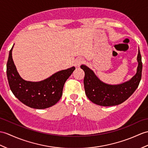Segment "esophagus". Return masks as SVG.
<instances>
[{"label": "esophagus", "mask_w": 148, "mask_h": 148, "mask_svg": "<svg viewBox=\"0 0 148 148\" xmlns=\"http://www.w3.org/2000/svg\"><path fill=\"white\" fill-rule=\"evenodd\" d=\"M84 62V60L82 58H77L75 60V66L76 67H79L80 65Z\"/></svg>", "instance_id": "1"}]
</instances>
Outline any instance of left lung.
Instances as JSON below:
<instances>
[{"label": "left lung", "instance_id": "left-lung-1", "mask_svg": "<svg viewBox=\"0 0 148 148\" xmlns=\"http://www.w3.org/2000/svg\"><path fill=\"white\" fill-rule=\"evenodd\" d=\"M137 60L138 66L136 74L130 80L116 85L105 83L90 68L85 65L81 66L85 73L84 86L88 99L95 104L103 106L118 105L127 100L136 91L141 79L143 64L139 49Z\"/></svg>", "mask_w": 148, "mask_h": 148}]
</instances>
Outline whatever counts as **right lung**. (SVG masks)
<instances>
[{
	"mask_svg": "<svg viewBox=\"0 0 148 148\" xmlns=\"http://www.w3.org/2000/svg\"><path fill=\"white\" fill-rule=\"evenodd\" d=\"M9 51L7 63V77L10 89L20 101L29 107L45 109L56 105L62 95L65 82L75 70L74 67L58 71L46 79L38 82L24 80L17 71Z\"/></svg>",
	"mask_w": 148,
	"mask_h": 148,
	"instance_id": "1",
	"label": "right lung"
}]
</instances>
